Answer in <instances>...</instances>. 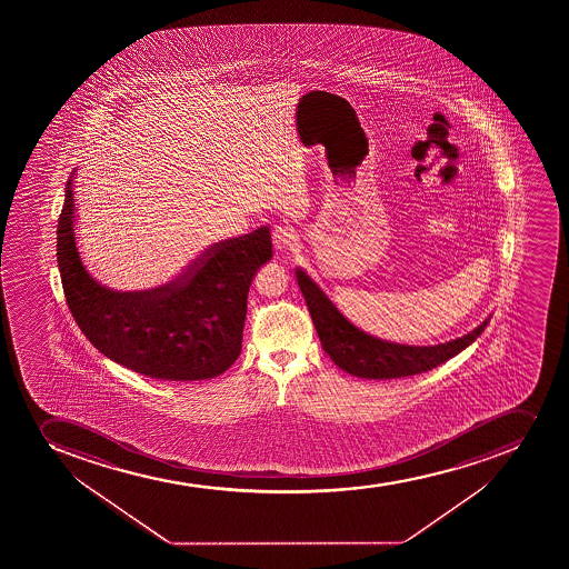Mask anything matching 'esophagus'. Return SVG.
I'll return each mask as SVG.
<instances>
[{
	"instance_id": "34e87169",
	"label": "esophagus",
	"mask_w": 569,
	"mask_h": 569,
	"mask_svg": "<svg viewBox=\"0 0 569 569\" xmlns=\"http://www.w3.org/2000/svg\"><path fill=\"white\" fill-rule=\"evenodd\" d=\"M272 244H274L276 250H289V248L297 244V233H295L293 228H289V226L278 224L272 228Z\"/></svg>"
}]
</instances>
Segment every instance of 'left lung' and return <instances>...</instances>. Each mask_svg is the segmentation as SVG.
<instances>
[{
	"instance_id": "left-lung-1",
	"label": "left lung",
	"mask_w": 569,
	"mask_h": 569,
	"mask_svg": "<svg viewBox=\"0 0 569 569\" xmlns=\"http://www.w3.org/2000/svg\"><path fill=\"white\" fill-rule=\"evenodd\" d=\"M297 281L305 295L322 349L339 369H343L352 377L391 380L430 371L467 349L480 333L485 332L490 322L488 317L480 327L463 338L432 347L389 343L355 327L300 267L297 269Z\"/></svg>"
}]
</instances>
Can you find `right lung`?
<instances>
[{
    "label": "right lung",
    "instance_id": "1",
    "mask_svg": "<svg viewBox=\"0 0 569 569\" xmlns=\"http://www.w3.org/2000/svg\"><path fill=\"white\" fill-rule=\"evenodd\" d=\"M57 226V264L73 319L109 360L159 380H206L241 355L248 289L272 258L269 228L214 242L174 280L114 291L90 276L73 233L72 176Z\"/></svg>",
    "mask_w": 569,
    "mask_h": 569
}]
</instances>
